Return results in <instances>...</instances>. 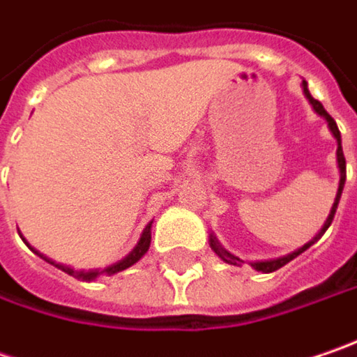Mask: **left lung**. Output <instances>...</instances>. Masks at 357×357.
Instances as JSON below:
<instances>
[{
	"label": "left lung",
	"instance_id": "8db88e82",
	"mask_svg": "<svg viewBox=\"0 0 357 357\" xmlns=\"http://www.w3.org/2000/svg\"><path fill=\"white\" fill-rule=\"evenodd\" d=\"M303 93L307 96V100L311 102V107L315 109V113L319 116H324L325 121H327V125H329V129H331V133L335 137V141H337V165H340V188H337V194H335V199H333V206H331V210H329V216H327V220L321 226V230L311 238V241L303 244L301 248H297L295 252H291V255H287V257H281V259H273V261H259V262H252V268H257V271H262V273H273V271H277V268H281L284 266L287 262H291L293 259H297L301 252H305L311 244H315V242L319 241L321 236L325 234V230L331 226V222H333V216H335V210H337V204H340V198H342V192H344V183H346V158H344V149H342V135H340V129H337V123L331 119V115L327 113L324 109V105L317 100V98H313L311 93H309V89H307V82L303 80ZM210 246H212V250L220 257L222 261L228 262V264H236V266H241V259L238 257H234V255H230L226 248H222V244L216 241V236L212 234L210 236Z\"/></svg>",
	"mask_w": 357,
	"mask_h": 357
}]
</instances>
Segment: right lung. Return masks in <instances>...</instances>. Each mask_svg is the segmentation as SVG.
Returning <instances> with one entry per match:
<instances>
[{"mask_svg": "<svg viewBox=\"0 0 357 357\" xmlns=\"http://www.w3.org/2000/svg\"><path fill=\"white\" fill-rule=\"evenodd\" d=\"M151 224L153 222H149L145 228H143V232H141V238L135 244V248L125 257V259H121L115 264H111V266H107V268H102V271H74L73 266H64V264H60V262H54L52 259H48V257H44V255H40L44 261H48L54 266H58L60 271H64L66 275H70L74 279H78V281H86V283H91V281H95L96 277H100V275H107V277H111V275H115V273H121V271H125V268H129V266H133L147 250H149V244H151Z\"/></svg>", "mask_w": 357, "mask_h": 357, "instance_id": "1", "label": "right lung"}]
</instances>
